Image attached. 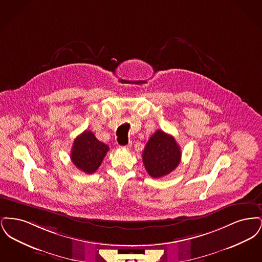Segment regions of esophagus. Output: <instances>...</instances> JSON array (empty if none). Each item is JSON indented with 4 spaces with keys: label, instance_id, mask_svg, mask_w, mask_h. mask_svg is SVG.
Returning a JSON list of instances; mask_svg holds the SVG:
<instances>
[{
    "label": "esophagus",
    "instance_id": "34e87169",
    "mask_svg": "<svg viewBox=\"0 0 262 262\" xmlns=\"http://www.w3.org/2000/svg\"><path fill=\"white\" fill-rule=\"evenodd\" d=\"M130 146H132V144L129 143V144L125 145V146H120V148H122V149H128V148H130Z\"/></svg>",
    "mask_w": 262,
    "mask_h": 262
}]
</instances>
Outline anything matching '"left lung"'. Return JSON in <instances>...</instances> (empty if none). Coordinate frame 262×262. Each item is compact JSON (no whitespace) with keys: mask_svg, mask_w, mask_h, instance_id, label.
<instances>
[{"mask_svg":"<svg viewBox=\"0 0 262 262\" xmlns=\"http://www.w3.org/2000/svg\"><path fill=\"white\" fill-rule=\"evenodd\" d=\"M181 149L174 137L156 130L142 152V161L150 177L158 179L170 174L181 162Z\"/></svg>","mask_w":262,"mask_h":262,"instance_id":"1","label":"left lung"}]
</instances>
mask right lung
I'll use <instances>...</instances> for the list:
<instances>
[{"instance_id": "add662e5", "label": "right lung", "mask_w": 262, "mask_h": 262, "mask_svg": "<svg viewBox=\"0 0 262 262\" xmlns=\"http://www.w3.org/2000/svg\"><path fill=\"white\" fill-rule=\"evenodd\" d=\"M108 151V145L99 141L90 130H84L74 141L71 159L76 168L92 174L99 168Z\"/></svg>"}]
</instances>
